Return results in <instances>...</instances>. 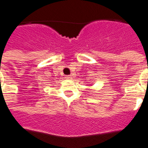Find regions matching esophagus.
Wrapping results in <instances>:
<instances>
[{"label": "esophagus", "instance_id": "34e87169", "mask_svg": "<svg viewBox=\"0 0 148 148\" xmlns=\"http://www.w3.org/2000/svg\"><path fill=\"white\" fill-rule=\"evenodd\" d=\"M72 78V77L71 76V75H68V76H66V79H67V80H71V79Z\"/></svg>", "mask_w": 148, "mask_h": 148}]
</instances>
